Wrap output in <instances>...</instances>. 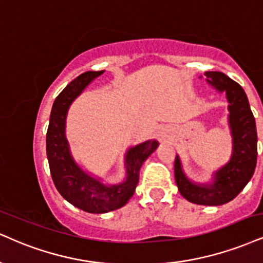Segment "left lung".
<instances>
[{
	"label": "left lung",
	"instance_id": "obj_1",
	"mask_svg": "<svg viewBox=\"0 0 263 263\" xmlns=\"http://www.w3.org/2000/svg\"><path fill=\"white\" fill-rule=\"evenodd\" d=\"M205 76L207 84L219 93H226L228 101L231 160L213 172L209 183H195L187 178L177 155L174 176L184 199L196 205L219 206L238 196L252 178L257 160V132L244 89L222 72H206Z\"/></svg>",
	"mask_w": 263,
	"mask_h": 263
}]
</instances>
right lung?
Returning a JSON list of instances; mask_svg holds the SVG:
<instances>
[{
    "label": "right lung",
    "mask_w": 263,
    "mask_h": 263,
    "mask_svg": "<svg viewBox=\"0 0 263 263\" xmlns=\"http://www.w3.org/2000/svg\"><path fill=\"white\" fill-rule=\"evenodd\" d=\"M103 72H85L64 87L52 105L46 134V154L54 186L68 202L89 213L111 212L124 206L134 195L141 166L158 147L157 140L129 147L124 155V180L113 185L105 184L76 161L66 135L68 111L74 100Z\"/></svg>",
    "instance_id": "1"
}]
</instances>
